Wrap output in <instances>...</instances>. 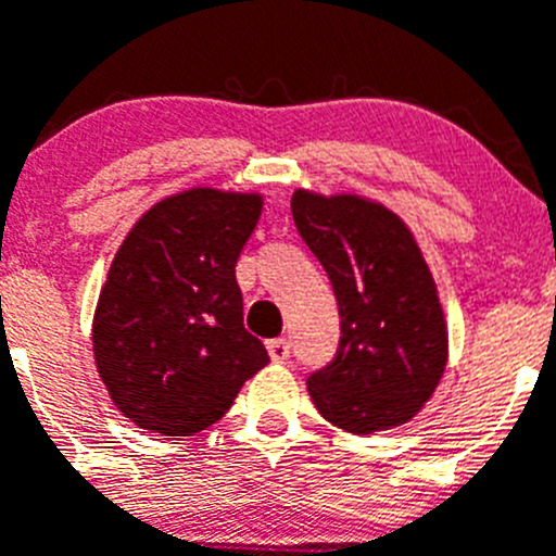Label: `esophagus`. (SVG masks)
Masks as SVG:
<instances>
[{"label": "esophagus", "instance_id": "esophagus-1", "mask_svg": "<svg viewBox=\"0 0 556 556\" xmlns=\"http://www.w3.org/2000/svg\"><path fill=\"white\" fill-rule=\"evenodd\" d=\"M266 350H268V358H271L274 364H285V361L290 358L288 339H271V342H266Z\"/></svg>", "mask_w": 556, "mask_h": 556}]
</instances>
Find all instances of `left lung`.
<instances>
[{
    "mask_svg": "<svg viewBox=\"0 0 556 556\" xmlns=\"http://www.w3.org/2000/svg\"><path fill=\"white\" fill-rule=\"evenodd\" d=\"M290 208L339 304L337 358L306 380L317 413L350 434L413 421L448 364L445 312L413 230L355 192L295 190Z\"/></svg>",
    "mask_w": 556,
    "mask_h": 556,
    "instance_id": "8db88e82",
    "label": "left lung"
}]
</instances>
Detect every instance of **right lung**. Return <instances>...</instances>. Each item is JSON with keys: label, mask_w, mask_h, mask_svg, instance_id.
I'll return each instance as SVG.
<instances>
[{"label": "right lung", "mask_w": 556, "mask_h": 556, "mask_svg": "<svg viewBox=\"0 0 556 556\" xmlns=\"http://www.w3.org/2000/svg\"><path fill=\"white\" fill-rule=\"evenodd\" d=\"M261 192L192 187L154 203L113 255L91 320L94 364L118 413L187 438L223 418L268 364L244 328L236 261Z\"/></svg>", "instance_id": "obj_1"}]
</instances>
